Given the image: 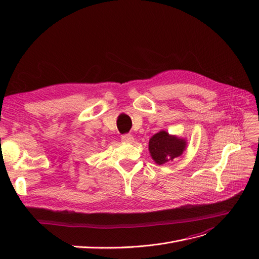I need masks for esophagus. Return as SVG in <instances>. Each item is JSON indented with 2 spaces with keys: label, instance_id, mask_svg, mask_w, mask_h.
<instances>
[{
  "label": "esophagus",
  "instance_id": "34e87169",
  "mask_svg": "<svg viewBox=\"0 0 259 259\" xmlns=\"http://www.w3.org/2000/svg\"><path fill=\"white\" fill-rule=\"evenodd\" d=\"M121 139H122L123 143H127V144L134 142V137H133V135H131V134H124V135H122Z\"/></svg>",
  "mask_w": 259,
  "mask_h": 259
}]
</instances>
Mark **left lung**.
Instances as JSON below:
<instances>
[{
    "mask_svg": "<svg viewBox=\"0 0 259 259\" xmlns=\"http://www.w3.org/2000/svg\"><path fill=\"white\" fill-rule=\"evenodd\" d=\"M186 140L169 135L165 131H160L149 140V151L153 161L163 165L182 155L186 149Z\"/></svg>",
    "mask_w": 259,
    "mask_h": 259,
    "instance_id": "8db88e82",
    "label": "left lung"
}]
</instances>
